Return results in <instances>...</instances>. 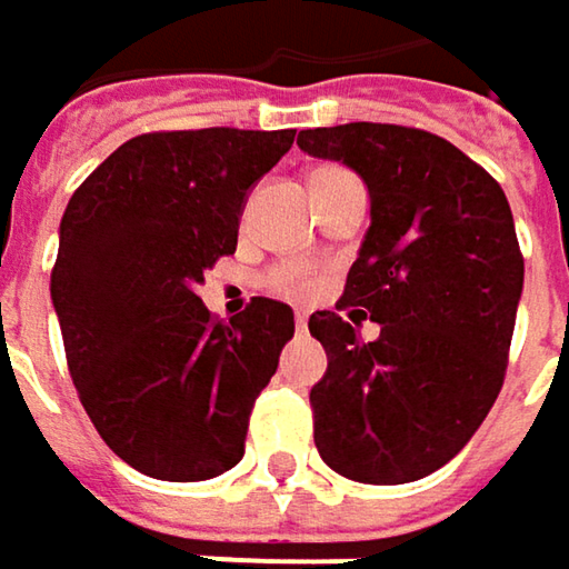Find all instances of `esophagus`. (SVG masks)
<instances>
[{"label": "esophagus", "instance_id": "obj_1", "mask_svg": "<svg viewBox=\"0 0 569 569\" xmlns=\"http://www.w3.org/2000/svg\"><path fill=\"white\" fill-rule=\"evenodd\" d=\"M306 326H309V316H306V312H296V329L306 332Z\"/></svg>", "mask_w": 569, "mask_h": 569}]
</instances>
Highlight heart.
I'll return each mask as SVG.
<instances>
[{"label":"heart","mask_w":569,"mask_h":569,"mask_svg":"<svg viewBox=\"0 0 569 569\" xmlns=\"http://www.w3.org/2000/svg\"><path fill=\"white\" fill-rule=\"evenodd\" d=\"M341 172L345 169H338V166H322L312 172V179H329V176H341ZM267 286L283 296H309L319 286V273L306 263H280L267 273Z\"/></svg>","instance_id":"heart-1"}]
</instances>
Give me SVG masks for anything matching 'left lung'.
<instances>
[{"instance_id": "obj_1", "label": "left lung", "mask_w": 569, "mask_h": 569, "mask_svg": "<svg viewBox=\"0 0 569 569\" xmlns=\"http://www.w3.org/2000/svg\"><path fill=\"white\" fill-rule=\"evenodd\" d=\"M296 142L351 166L371 191V228L336 312L309 319L329 355L309 393L316 449L355 482H417L472 439L505 385L525 286L508 198L479 162L417 127L345 123ZM358 311L382 326L375 342L357 332Z\"/></svg>"}]
</instances>
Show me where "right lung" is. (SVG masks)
I'll return each instance as SVG.
<instances>
[{"label": "right lung", "mask_w": 569, "mask_h": 569, "mask_svg": "<svg viewBox=\"0 0 569 569\" xmlns=\"http://www.w3.org/2000/svg\"><path fill=\"white\" fill-rule=\"evenodd\" d=\"M296 130L142 132L68 201L51 270L68 371L103 442L142 476L201 482L243 456L250 410L292 338V309L253 296L218 322L194 292L237 250L247 191Z\"/></svg>", "instance_id": "add662e5"}]
</instances>
